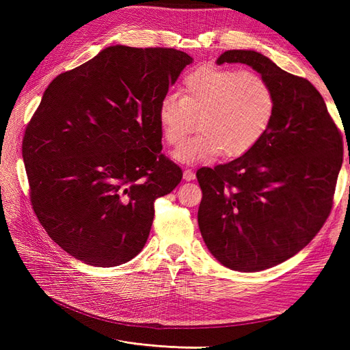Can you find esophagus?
I'll return each mask as SVG.
<instances>
[{
	"mask_svg": "<svg viewBox=\"0 0 350 350\" xmlns=\"http://www.w3.org/2000/svg\"><path fill=\"white\" fill-rule=\"evenodd\" d=\"M183 176H184L185 181H193V179L196 178V174H194V171H191V169H185Z\"/></svg>",
	"mask_w": 350,
	"mask_h": 350,
	"instance_id": "34e87169",
	"label": "esophagus"
}]
</instances>
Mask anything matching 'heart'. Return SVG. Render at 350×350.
<instances>
[{
  "label": "heart",
  "mask_w": 350,
  "mask_h": 350,
  "mask_svg": "<svg viewBox=\"0 0 350 350\" xmlns=\"http://www.w3.org/2000/svg\"><path fill=\"white\" fill-rule=\"evenodd\" d=\"M276 112V93L261 74L203 67L187 74L181 96L169 93L157 109L163 140L178 146L193 129L200 133L179 146L174 157L183 163L211 161L221 152L239 157L256 147Z\"/></svg>",
  "instance_id": "1"
}]
</instances>
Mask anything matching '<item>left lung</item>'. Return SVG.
I'll return each instance as SVG.
<instances>
[{"label": "left lung", "mask_w": 350, "mask_h": 350, "mask_svg": "<svg viewBox=\"0 0 350 350\" xmlns=\"http://www.w3.org/2000/svg\"><path fill=\"white\" fill-rule=\"evenodd\" d=\"M217 64L241 62L276 93L269 131L229 163L201 167L198 228L225 267L261 271L293 257L319 234L333 206L343 140L320 92L256 51H226Z\"/></svg>", "instance_id": "obj_1"}]
</instances>
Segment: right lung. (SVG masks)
Returning <instances> with one entry per match:
<instances>
[{
	"label": "right lung",
	"mask_w": 350,
	"mask_h": 350,
	"mask_svg": "<svg viewBox=\"0 0 350 350\" xmlns=\"http://www.w3.org/2000/svg\"><path fill=\"white\" fill-rule=\"evenodd\" d=\"M191 62L174 48L115 45L45 90L23 139L30 201L74 258L112 267L146 245L154 200L183 178L162 154L159 103Z\"/></svg>",
	"instance_id": "right-lung-1"
}]
</instances>
